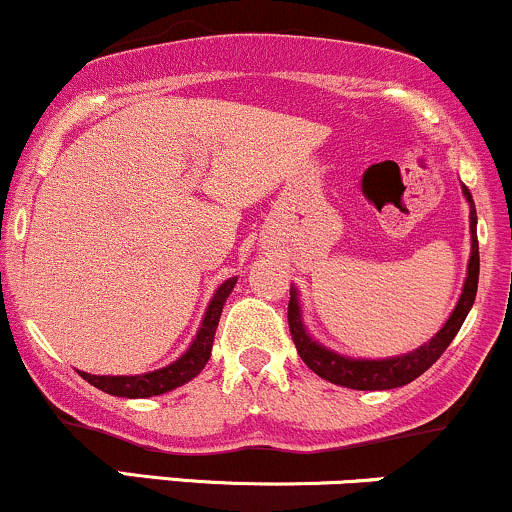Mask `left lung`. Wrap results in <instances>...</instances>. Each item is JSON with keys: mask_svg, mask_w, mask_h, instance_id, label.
Listing matches in <instances>:
<instances>
[{"mask_svg": "<svg viewBox=\"0 0 512 512\" xmlns=\"http://www.w3.org/2000/svg\"><path fill=\"white\" fill-rule=\"evenodd\" d=\"M464 197L469 202V233H472V255H469L467 264V279H464V289L460 301H457L455 310L448 317L440 332L431 342L419 346L416 351L395 358H380V361H368V358H349L337 354V351L327 349V346L317 344L310 337L308 330L303 325L301 315V303H298L296 289H291V301H289V330L296 344L298 356L303 358V363L310 370H315L320 378L330 380L334 385L351 387V390H392V387L409 385L411 380L419 378L421 373H426L433 363L443 356V351L448 349L455 334L460 332L464 317L472 310L474 298H477V284H479V240H477V209H474V199L469 195L467 187L462 185Z\"/></svg>", "mask_w": 512, "mask_h": 512, "instance_id": "1", "label": "left lung"}]
</instances>
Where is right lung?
Here are the masks:
<instances>
[{"label":"right lung","instance_id":"right-lung-1","mask_svg":"<svg viewBox=\"0 0 512 512\" xmlns=\"http://www.w3.org/2000/svg\"><path fill=\"white\" fill-rule=\"evenodd\" d=\"M238 276H231L216 289L214 298L209 301L207 313H204L202 325H199L197 337L192 339L190 349L182 354L178 361H173L166 368L151 370V373H142V375H91L79 370L81 378L86 383H91L98 390L108 392V395L115 397H129V399H144V397H154V395H163V392L175 390V387L190 383L192 378H197L202 373V368L207 366L209 356H211V346H214V334L216 327H219V317L223 310V303H226L228 293L233 291L236 286Z\"/></svg>","mask_w":512,"mask_h":512}]
</instances>
